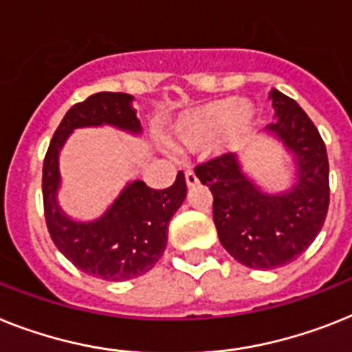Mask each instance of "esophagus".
Here are the masks:
<instances>
[{
  "instance_id": "1",
  "label": "esophagus",
  "mask_w": 352,
  "mask_h": 352,
  "mask_svg": "<svg viewBox=\"0 0 352 352\" xmlns=\"http://www.w3.org/2000/svg\"><path fill=\"white\" fill-rule=\"evenodd\" d=\"M185 182H187L188 188H192L199 183V179H197V176L194 174V170H187V173H185Z\"/></svg>"
}]
</instances>
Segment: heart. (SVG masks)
Returning a JSON list of instances; mask_svg holds the SVG:
<instances>
[{
    "mask_svg": "<svg viewBox=\"0 0 352 352\" xmlns=\"http://www.w3.org/2000/svg\"><path fill=\"white\" fill-rule=\"evenodd\" d=\"M254 129V111L234 97L217 98L194 107L178 118L174 126V144L197 149L221 136L230 147H237Z\"/></svg>",
    "mask_w": 352,
    "mask_h": 352,
    "instance_id": "obj_1",
    "label": "heart"
}]
</instances>
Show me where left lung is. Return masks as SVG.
<instances>
[{
	"label": "left lung",
	"mask_w": 352,
	"mask_h": 352,
	"mask_svg": "<svg viewBox=\"0 0 352 352\" xmlns=\"http://www.w3.org/2000/svg\"><path fill=\"white\" fill-rule=\"evenodd\" d=\"M277 122L266 131L293 153L297 182L280 194L263 192L241 170L235 155H221L196 167L214 196V225L225 250L254 270L289 264L311 245L329 208L326 144L306 111L293 98L272 89Z\"/></svg>",
	"instance_id": "left-lung-1"
}]
</instances>
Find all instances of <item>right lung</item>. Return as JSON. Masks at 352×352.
I'll return each mask as SVG.
<instances>
[{"instance_id": "right-lung-1", "label": "right lung", "mask_w": 352, "mask_h": 352, "mask_svg": "<svg viewBox=\"0 0 352 352\" xmlns=\"http://www.w3.org/2000/svg\"><path fill=\"white\" fill-rule=\"evenodd\" d=\"M133 97L100 91L69 107L43 162V203L52 241L84 274L104 280H129L147 274L167 246L169 221L187 196L183 173L169 188L155 190L145 182L127 183L102 216L89 223L69 219L57 203L60 185L59 151L78 127L115 126L133 135L142 133Z\"/></svg>"}]
</instances>
